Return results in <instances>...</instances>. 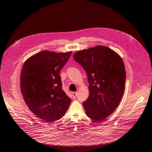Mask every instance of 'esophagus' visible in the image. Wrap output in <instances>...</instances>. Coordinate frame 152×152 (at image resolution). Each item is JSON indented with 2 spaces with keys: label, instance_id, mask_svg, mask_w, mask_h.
Returning <instances> with one entry per match:
<instances>
[{
  "label": "esophagus",
  "instance_id": "esophagus-1",
  "mask_svg": "<svg viewBox=\"0 0 152 152\" xmlns=\"http://www.w3.org/2000/svg\"><path fill=\"white\" fill-rule=\"evenodd\" d=\"M72 97H73L74 99H75V98L77 97V92H72Z\"/></svg>",
  "mask_w": 152,
  "mask_h": 152
}]
</instances>
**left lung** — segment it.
Listing matches in <instances>:
<instances>
[{"instance_id": "1", "label": "left lung", "mask_w": 152, "mask_h": 152, "mask_svg": "<svg viewBox=\"0 0 152 152\" xmlns=\"http://www.w3.org/2000/svg\"><path fill=\"white\" fill-rule=\"evenodd\" d=\"M74 59L85 69L89 95L83 103L90 118L102 121L119 105L125 89L126 72L123 61L114 50L96 46L77 52Z\"/></svg>"}]
</instances>
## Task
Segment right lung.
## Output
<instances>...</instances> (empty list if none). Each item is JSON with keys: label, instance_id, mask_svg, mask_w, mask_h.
<instances>
[{"label": "right lung", "instance_id": "obj_1", "mask_svg": "<svg viewBox=\"0 0 152 152\" xmlns=\"http://www.w3.org/2000/svg\"><path fill=\"white\" fill-rule=\"evenodd\" d=\"M71 53L44 50L29 57L23 66L20 86L24 100L29 110L46 123L61 118L71 102L62 89L59 75Z\"/></svg>", "mask_w": 152, "mask_h": 152}]
</instances>
